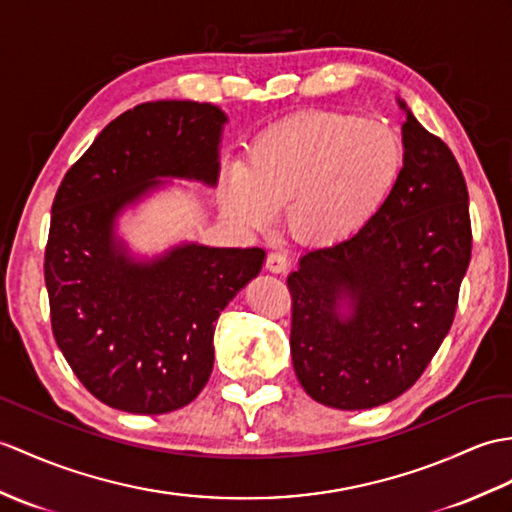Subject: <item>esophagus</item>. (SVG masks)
<instances>
[{
	"label": "esophagus",
	"instance_id": "esophagus-1",
	"mask_svg": "<svg viewBox=\"0 0 512 512\" xmlns=\"http://www.w3.org/2000/svg\"><path fill=\"white\" fill-rule=\"evenodd\" d=\"M266 268L270 272H285V268H288V257L281 251H270L266 257Z\"/></svg>",
	"mask_w": 512,
	"mask_h": 512
}]
</instances>
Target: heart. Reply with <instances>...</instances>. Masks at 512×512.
I'll return each mask as SVG.
<instances>
[{
    "label": "heart",
    "instance_id": "b5f03b06",
    "mask_svg": "<svg viewBox=\"0 0 512 512\" xmlns=\"http://www.w3.org/2000/svg\"><path fill=\"white\" fill-rule=\"evenodd\" d=\"M406 144L386 122L342 111L292 115L257 135L246 165L233 163L222 200L261 227L288 202L294 235L334 242L371 222L401 181Z\"/></svg>",
    "mask_w": 512,
    "mask_h": 512
}]
</instances>
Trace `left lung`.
Instances as JSON below:
<instances>
[{"label": "left lung", "mask_w": 512, "mask_h": 512, "mask_svg": "<svg viewBox=\"0 0 512 512\" xmlns=\"http://www.w3.org/2000/svg\"><path fill=\"white\" fill-rule=\"evenodd\" d=\"M403 144L406 168L382 211L303 255L288 277L294 373L323 406L366 410L399 397L454 323L473 242L467 183L454 152L412 113ZM344 295L349 319L337 316Z\"/></svg>", "instance_id": "1"}]
</instances>
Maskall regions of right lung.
<instances>
[{"mask_svg":"<svg viewBox=\"0 0 512 512\" xmlns=\"http://www.w3.org/2000/svg\"><path fill=\"white\" fill-rule=\"evenodd\" d=\"M218 106L144 102L95 137L52 202L45 285L52 334L95 399L133 414L187 406L213 368V329L257 277L261 248L187 244L135 264L113 242V220L154 178H218Z\"/></svg>","mask_w":512,"mask_h":512,"instance_id":"add662e5","label":"right lung"}]
</instances>
